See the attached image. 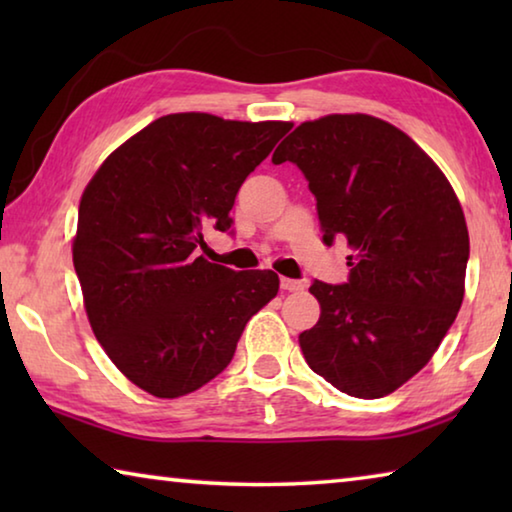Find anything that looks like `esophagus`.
<instances>
[{
  "mask_svg": "<svg viewBox=\"0 0 512 512\" xmlns=\"http://www.w3.org/2000/svg\"><path fill=\"white\" fill-rule=\"evenodd\" d=\"M280 287L284 291H302V289H305V284H302L300 280H291V277H282Z\"/></svg>",
  "mask_w": 512,
  "mask_h": 512,
  "instance_id": "esophagus-1",
  "label": "esophagus"
}]
</instances>
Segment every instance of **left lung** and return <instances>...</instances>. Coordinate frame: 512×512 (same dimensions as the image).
<instances>
[{"label": "left lung", "mask_w": 512, "mask_h": 512, "mask_svg": "<svg viewBox=\"0 0 512 512\" xmlns=\"http://www.w3.org/2000/svg\"><path fill=\"white\" fill-rule=\"evenodd\" d=\"M273 162L305 173L323 241L350 246L343 284L314 280L318 323L300 334L309 368L341 393L377 400L427 366L461 309L470 257L445 173L388 121H305Z\"/></svg>", "instance_id": "8db88e82"}]
</instances>
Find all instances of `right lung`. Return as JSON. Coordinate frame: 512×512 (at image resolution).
<instances>
[{"label":"right lung","instance_id":"add662e5","mask_svg":"<svg viewBox=\"0 0 512 512\" xmlns=\"http://www.w3.org/2000/svg\"><path fill=\"white\" fill-rule=\"evenodd\" d=\"M287 121L178 112L119 146L88 183L72 255L92 332L110 361L155 397H180L235 357L250 316L277 296L273 271H232L198 255L230 230L250 171Z\"/></svg>","mask_w":512,"mask_h":512}]
</instances>
